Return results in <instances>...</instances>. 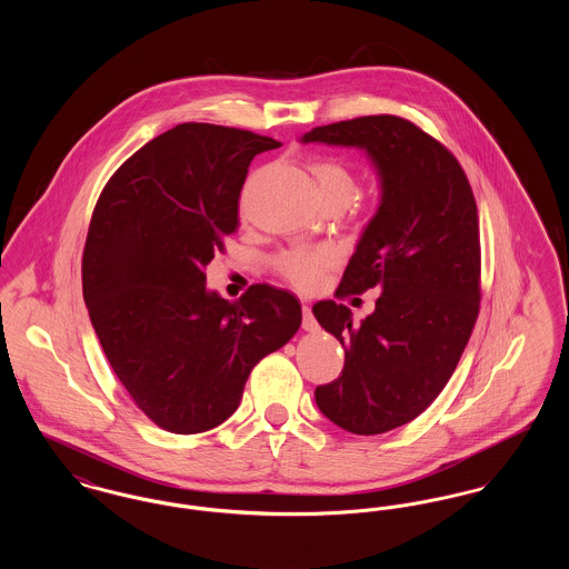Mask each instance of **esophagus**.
<instances>
[{
  "mask_svg": "<svg viewBox=\"0 0 569 569\" xmlns=\"http://www.w3.org/2000/svg\"><path fill=\"white\" fill-rule=\"evenodd\" d=\"M302 330H309V332L318 330V322L311 313V307H307V305H302Z\"/></svg>",
  "mask_w": 569,
  "mask_h": 569,
  "instance_id": "esophagus-1",
  "label": "esophagus"
}]
</instances>
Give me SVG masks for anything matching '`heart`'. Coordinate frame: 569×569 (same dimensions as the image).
<instances>
[{
  "instance_id": "b5f03b06",
  "label": "heart",
  "mask_w": 569,
  "mask_h": 569,
  "mask_svg": "<svg viewBox=\"0 0 569 569\" xmlns=\"http://www.w3.org/2000/svg\"><path fill=\"white\" fill-rule=\"evenodd\" d=\"M311 174L318 183L320 196L326 202L350 204L358 193V179L343 163L325 160L311 166ZM337 260L335 249L330 247H292L274 256L272 267L290 286L302 292H313L320 288L325 271Z\"/></svg>"
}]
</instances>
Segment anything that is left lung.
<instances>
[{
	"mask_svg": "<svg viewBox=\"0 0 569 569\" xmlns=\"http://www.w3.org/2000/svg\"><path fill=\"white\" fill-rule=\"evenodd\" d=\"M300 142L360 149L378 170V211L337 295L371 288L381 295L360 325L346 305H313L316 320L346 350L341 376L316 388V403L350 433H386L433 403L476 325L480 230L473 191L441 142L395 114L313 128Z\"/></svg>",
	"mask_w": 569,
	"mask_h": 569,
	"instance_id": "obj_1",
	"label": "left lung"
}]
</instances>
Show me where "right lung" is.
<instances>
[{
	"label": "right lung",
	"mask_w": 569,
	"mask_h": 569,
	"mask_svg": "<svg viewBox=\"0 0 569 569\" xmlns=\"http://www.w3.org/2000/svg\"><path fill=\"white\" fill-rule=\"evenodd\" d=\"M281 142L181 123L149 140L100 193L82 251V297L114 376L170 433L228 420L251 369L302 320L269 283L239 300L207 288L204 269L237 230L251 160Z\"/></svg>",
	"instance_id": "obj_1"
}]
</instances>
